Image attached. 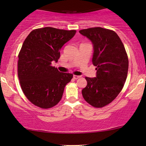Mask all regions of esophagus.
I'll use <instances>...</instances> for the list:
<instances>
[{
    "mask_svg": "<svg viewBox=\"0 0 146 146\" xmlns=\"http://www.w3.org/2000/svg\"><path fill=\"white\" fill-rule=\"evenodd\" d=\"M79 77H81V76H79V75H73V79H79Z\"/></svg>",
    "mask_w": 146,
    "mask_h": 146,
    "instance_id": "1",
    "label": "esophagus"
}]
</instances>
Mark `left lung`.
<instances>
[{"label":"left lung","mask_w":146,"mask_h":146,"mask_svg":"<svg viewBox=\"0 0 146 146\" xmlns=\"http://www.w3.org/2000/svg\"><path fill=\"white\" fill-rule=\"evenodd\" d=\"M79 33L93 43L92 61L96 67V77H85L87 85L82 94L91 106L102 108L114 100L124 87L128 71V55L120 38L112 30L96 27Z\"/></svg>","instance_id":"1"}]
</instances>
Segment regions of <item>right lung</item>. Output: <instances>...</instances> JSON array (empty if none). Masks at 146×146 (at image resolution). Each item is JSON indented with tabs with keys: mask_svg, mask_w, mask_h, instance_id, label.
I'll list each match as a JSON object with an SVG mask.
<instances>
[{
	"mask_svg": "<svg viewBox=\"0 0 146 146\" xmlns=\"http://www.w3.org/2000/svg\"><path fill=\"white\" fill-rule=\"evenodd\" d=\"M75 33L46 27L32 30L24 40L18 54V75L22 91L34 105L46 109L61 100L73 75L59 72L52 62H57L61 48Z\"/></svg>",
	"mask_w": 146,
	"mask_h": 146,
	"instance_id": "1",
	"label": "right lung"
}]
</instances>
